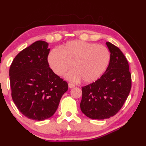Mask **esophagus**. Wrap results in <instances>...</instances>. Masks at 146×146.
Segmentation results:
<instances>
[{"label": "esophagus", "instance_id": "obj_1", "mask_svg": "<svg viewBox=\"0 0 146 146\" xmlns=\"http://www.w3.org/2000/svg\"><path fill=\"white\" fill-rule=\"evenodd\" d=\"M68 87L70 88H72L75 87V85L73 84H72V83H69L68 84Z\"/></svg>", "mask_w": 146, "mask_h": 146}]
</instances>
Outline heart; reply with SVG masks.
Instances as JSON below:
<instances>
[{
	"mask_svg": "<svg viewBox=\"0 0 146 146\" xmlns=\"http://www.w3.org/2000/svg\"><path fill=\"white\" fill-rule=\"evenodd\" d=\"M110 55L104 46L82 40L68 42L62 50L54 48L48 55L51 69L58 76L66 75L70 81L92 83L100 78L108 66Z\"/></svg>",
	"mask_w": 146,
	"mask_h": 146,
	"instance_id": "b5f03b06",
	"label": "heart"
}]
</instances>
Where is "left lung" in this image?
<instances>
[{
	"mask_svg": "<svg viewBox=\"0 0 146 146\" xmlns=\"http://www.w3.org/2000/svg\"><path fill=\"white\" fill-rule=\"evenodd\" d=\"M110 63L100 78L82 88L80 109L94 119L110 118L123 106L131 90V78L127 59L119 48L106 42Z\"/></svg>",
	"mask_w": 146,
	"mask_h": 146,
	"instance_id": "obj_1",
	"label": "left lung"
}]
</instances>
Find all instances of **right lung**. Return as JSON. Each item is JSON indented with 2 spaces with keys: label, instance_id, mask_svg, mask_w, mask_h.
I'll use <instances>...</instances> for the list:
<instances>
[{
  "label": "right lung",
  "instance_id": "obj_1",
  "mask_svg": "<svg viewBox=\"0 0 146 146\" xmlns=\"http://www.w3.org/2000/svg\"><path fill=\"white\" fill-rule=\"evenodd\" d=\"M48 43L38 40L16 56L10 67L13 100L28 118L42 121L52 116L62 95L66 81L49 67Z\"/></svg>",
  "mask_w": 146,
  "mask_h": 146
}]
</instances>
